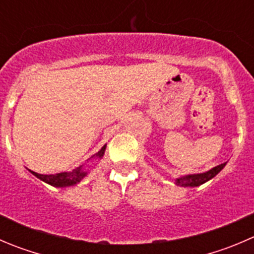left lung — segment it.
Returning a JSON list of instances; mask_svg holds the SVG:
<instances>
[{
    "mask_svg": "<svg viewBox=\"0 0 254 254\" xmlns=\"http://www.w3.org/2000/svg\"><path fill=\"white\" fill-rule=\"evenodd\" d=\"M227 162H223V164L217 165V166L212 167L211 170L206 172H201V174H192V175H185V176L177 177L175 180V184L177 186H182V187H196L200 186V185L205 184V182L210 181L211 179L216 176L223 167L226 166Z\"/></svg>",
    "mask_w": 254,
    "mask_h": 254,
    "instance_id": "1",
    "label": "left lung"
}]
</instances>
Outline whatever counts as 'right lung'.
<instances>
[{
	"instance_id": "1",
	"label": "right lung",
	"mask_w": 254,
	"mask_h": 254,
	"mask_svg": "<svg viewBox=\"0 0 254 254\" xmlns=\"http://www.w3.org/2000/svg\"><path fill=\"white\" fill-rule=\"evenodd\" d=\"M105 149H107V145H104V146L100 149V151H98L97 154L93 155L89 160L102 159V157L104 156ZM89 160H88V161H89ZM28 171L31 172L32 175H34L37 179L42 180L43 182H46V184L51 185V186H54V187L74 186V185H77L78 182L82 181V180L87 176L88 172H89L88 170H84V165L72 170V171L59 172V174H54V175H42V174H38V172L32 171V170H28Z\"/></svg>"
}]
</instances>
